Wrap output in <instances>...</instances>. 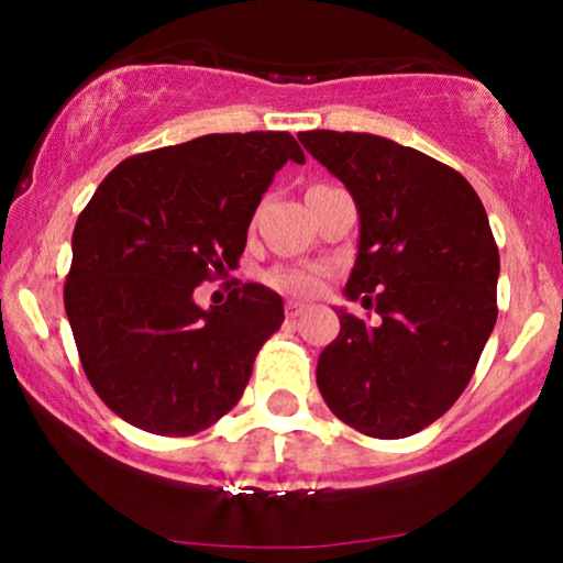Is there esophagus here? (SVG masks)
Wrapping results in <instances>:
<instances>
[{
    "label": "esophagus",
    "instance_id": "obj_1",
    "mask_svg": "<svg viewBox=\"0 0 563 563\" xmlns=\"http://www.w3.org/2000/svg\"><path fill=\"white\" fill-rule=\"evenodd\" d=\"M303 312H307V307H303V303H299V301H286V318H288V320L301 318Z\"/></svg>",
    "mask_w": 563,
    "mask_h": 563
}]
</instances>
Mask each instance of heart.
I'll return each instance as SVG.
<instances>
[{
  "label": "heart",
  "mask_w": 563,
  "mask_h": 563,
  "mask_svg": "<svg viewBox=\"0 0 563 563\" xmlns=\"http://www.w3.org/2000/svg\"><path fill=\"white\" fill-rule=\"evenodd\" d=\"M325 269L318 264H299V267H275L267 273V283L283 294L318 296L322 290Z\"/></svg>",
  "instance_id": "obj_1"
}]
</instances>
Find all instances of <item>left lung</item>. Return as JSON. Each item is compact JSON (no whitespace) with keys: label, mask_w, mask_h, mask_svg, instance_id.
<instances>
[{"label":"left lung","mask_w":563,"mask_h":563,"mask_svg":"<svg viewBox=\"0 0 563 563\" xmlns=\"http://www.w3.org/2000/svg\"><path fill=\"white\" fill-rule=\"evenodd\" d=\"M301 145L335 174L360 211L341 331L318 360L333 416L360 434L402 439L455 405L497 320L500 256L476 190L461 172L394 140L314 129Z\"/></svg>","instance_id":"obj_1"}]
</instances>
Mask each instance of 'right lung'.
<instances>
[{
    "label": "right lung",
    "mask_w": 563,
    "mask_h": 563,
    "mask_svg": "<svg viewBox=\"0 0 563 563\" xmlns=\"http://www.w3.org/2000/svg\"><path fill=\"white\" fill-rule=\"evenodd\" d=\"M286 161L303 164L288 132L203 134L121 161L84 206L63 301L89 384L126 423L190 437L243 397L283 299L245 283L200 309L192 290L238 267Z\"/></svg>",
    "instance_id": "1"
}]
</instances>
